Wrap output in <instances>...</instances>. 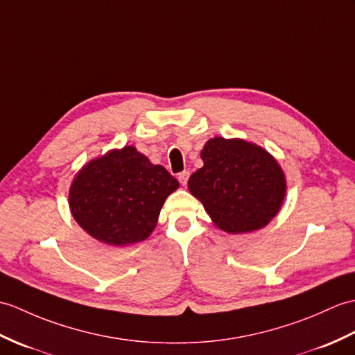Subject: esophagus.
Instances as JSON below:
<instances>
[{
	"instance_id": "esophagus-1",
	"label": "esophagus",
	"mask_w": 355,
	"mask_h": 355,
	"mask_svg": "<svg viewBox=\"0 0 355 355\" xmlns=\"http://www.w3.org/2000/svg\"><path fill=\"white\" fill-rule=\"evenodd\" d=\"M189 180V171H183L178 174V181L181 183V186H186Z\"/></svg>"
}]
</instances>
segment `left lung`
<instances>
[{
  "instance_id": "left-lung-1",
  "label": "left lung",
  "mask_w": 355,
  "mask_h": 355,
  "mask_svg": "<svg viewBox=\"0 0 355 355\" xmlns=\"http://www.w3.org/2000/svg\"><path fill=\"white\" fill-rule=\"evenodd\" d=\"M204 166L189 178V191L215 224L228 233H250L277 215L286 195L282 168L263 148L241 139H210Z\"/></svg>"
}]
</instances>
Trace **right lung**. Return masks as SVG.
I'll list each match as a JSON object with an SVG mask.
<instances>
[{"instance_id":"right-lung-1","label":"right lung","mask_w":355,"mask_h":355,"mask_svg":"<svg viewBox=\"0 0 355 355\" xmlns=\"http://www.w3.org/2000/svg\"><path fill=\"white\" fill-rule=\"evenodd\" d=\"M178 181L133 146L89 162L72 181L69 207L86 232L107 245L125 246L153 233L162 205Z\"/></svg>"}]
</instances>
